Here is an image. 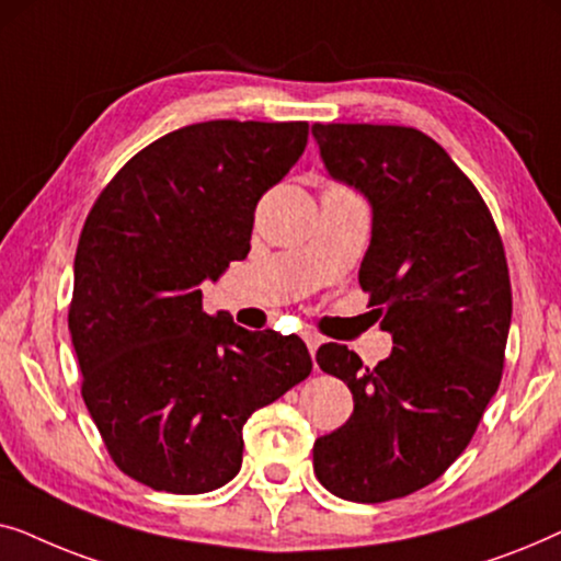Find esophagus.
<instances>
[{
  "label": "esophagus",
  "mask_w": 561,
  "mask_h": 561,
  "mask_svg": "<svg viewBox=\"0 0 561 561\" xmlns=\"http://www.w3.org/2000/svg\"><path fill=\"white\" fill-rule=\"evenodd\" d=\"M304 342H306V347H309L311 357L317 355V350H319V344H321V336L313 334V332H306V334H304Z\"/></svg>",
  "instance_id": "1"
}]
</instances>
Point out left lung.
<instances>
[{
  "instance_id": "1",
  "label": "left lung",
  "mask_w": 561,
  "mask_h": 561,
  "mask_svg": "<svg viewBox=\"0 0 561 561\" xmlns=\"http://www.w3.org/2000/svg\"><path fill=\"white\" fill-rule=\"evenodd\" d=\"M311 133L327 171L373 204L359 286L396 342L375 367L344 344L319 347L355 411L313 444V472L344 501L386 503L432 485L478 432L503 378L508 263L480 191L428 135L321 122Z\"/></svg>"
}]
</instances>
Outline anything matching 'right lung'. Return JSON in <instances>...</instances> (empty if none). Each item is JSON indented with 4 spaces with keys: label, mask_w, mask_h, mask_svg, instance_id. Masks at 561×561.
Returning <instances> with one entry per match:
<instances>
[{
    "label": "right lung",
    "mask_w": 561,
    "mask_h": 561,
    "mask_svg": "<svg viewBox=\"0 0 561 561\" xmlns=\"http://www.w3.org/2000/svg\"><path fill=\"white\" fill-rule=\"evenodd\" d=\"M309 140V122L211 119L119 168L83 221L68 329L81 396L112 462L196 495L240 472L242 426L309 378L296 334L209 317L198 283L250 252L255 206Z\"/></svg>",
    "instance_id": "add662e5"
}]
</instances>
